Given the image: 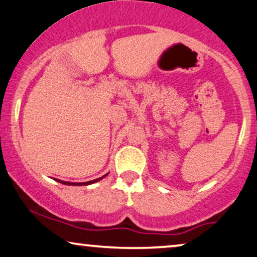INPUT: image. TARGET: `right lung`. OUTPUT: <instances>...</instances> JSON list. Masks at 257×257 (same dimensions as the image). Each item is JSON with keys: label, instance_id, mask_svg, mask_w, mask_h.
<instances>
[{"label": "right lung", "instance_id": "right-lung-1", "mask_svg": "<svg viewBox=\"0 0 257 257\" xmlns=\"http://www.w3.org/2000/svg\"><path fill=\"white\" fill-rule=\"evenodd\" d=\"M107 175H104L103 177H106ZM103 177H101V178H97V179H94V180H89V182H86V183H70V182H63V180H59L57 179V182H59L61 184H65V185H73V186H80V185H89V184H94L96 182H99L103 178Z\"/></svg>", "mask_w": 257, "mask_h": 257}]
</instances>
